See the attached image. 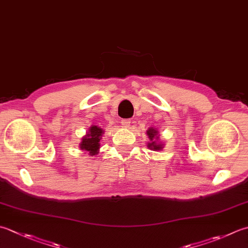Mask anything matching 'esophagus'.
Listing matches in <instances>:
<instances>
[{"instance_id":"esophagus-1","label":"esophagus","mask_w":248,"mask_h":248,"mask_svg":"<svg viewBox=\"0 0 248 248\" xmlns=\"http://www.w3.org/2000/svg\"><path fill=\"white\" fill-rule=\"evenodd\" d=\"M120 124H121V127H124V128H129V127H130L131 121H130V119H121Z\"/></svg>"}]
</instances>
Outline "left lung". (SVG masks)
I'll return each instance as SVG.
<instances>
[{"instance_id": "8db88e82", "label": "left lung", "mask_w": 248, "mask_h": 248, "mask_svg": "<svg viewBox=\"0 0 248 248\" xmlns=\"http://www.w3.org/2000/svg\"><path fill=\"white\" fill-rule=\"evenodd\" d=\"M146 134L148 137V142H147V147L155 152H160L164 147V143L160 140V135L157 129L155 128H149L146 131Z\"/></svg>"}]
</instances>
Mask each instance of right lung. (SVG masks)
<instances>
[{
	"label": "right lung",
	"mask_w": 248,
	"mask_h": 248,
	"mask_svg": "<svg viewBox=\"0 0 248 248\" xmlns=\"http://www.w3.org/2000/svg\"><path fill=\"white\" fill-rule=\"evenodd\" d=\"M103 129L98 127V125H91L88 132L81 138V142L79 144L80 149L84 150L89 156H94V155L99 154L100 140L102 137H103Z\"/></svg>",
	"instance_id": "obj_1"
}]
</instances>
